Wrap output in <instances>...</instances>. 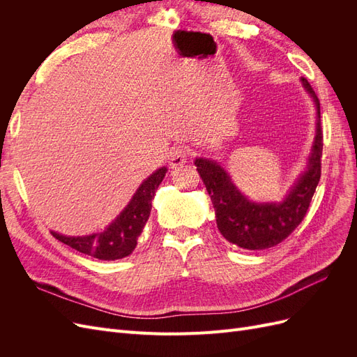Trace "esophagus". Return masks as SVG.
Wrapping results in <instances>:
<instances>
[{
    "mask_svg": "<svg viewBox=\"0 0 357 357\" xmlns=\"http://www.w3.org/2000/svg\"><path fill=\"white\" fill-rule=\"evenodd\" d=\"M189 159V150L183 146L174 147L169 152V165L171 168H180L188 162Z\"/></svg>",
    "mask_w": 357,
    "mask_h": 357,
    "instance_id": "esophagus-1",
    "label": "esophagus"
}]
</instances>
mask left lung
I'll return each instance as SVG.
<instances>
[{
	"label": "left lung",
	"mask_w": 357,
	"mask_h": 357,
	"mask_svg": "<svg viewBox=\"0 0 357 357\" xmlns=\"http://www.w3.org/2000/svg\"><path fill=\"white\" fill-rule=\"evenodd\" d=\"M302 83L314 98L320 117L319 100L314 91L307 79H302ZM321 152L323 135L317 123V135L308 169L301 176L282 204H256L248 201L236 190L220 165L208 159H197L195 165L211 198L220 234L229 243L247 250H264L286 240L304 220L314 195L321 176Z\"/></svg>",
	"instance_id": "1"
}]
</instances>
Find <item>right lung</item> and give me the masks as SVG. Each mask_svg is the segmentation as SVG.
<instances>
[{
  "label": "right lung",
  "instance_id": "right-lung-1",
  "mask_svg": "<svg viewBox=\"0 0 357 357\" xmlns=\"http://www.w3.org/2000/svg\"><path fill=\"white\" fill-rule=\"evenodd\" d=\"M167 168L162 167L143 181L135 192L128 207L105 231L89 236H66L52 232L56 240L70 245L74 250L89 255L101 261L122 259L134 252L138 236L142 235L152 210V199L160 181L165 177Z\"/></svg>",
  "mask_w": 357,
  "mask_h": 357
}]
</instances>
